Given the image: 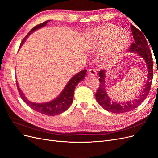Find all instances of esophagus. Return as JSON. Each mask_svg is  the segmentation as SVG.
<instances>
[{
  "label": "esophagus",
  "instance_id": "obj_1",
  "mask_svg": "<svg viewBox=\"0 0 158 158\" xmlns=\"http://www.w3.org/2000/svg\"><path fill=\"white\" fill-rule=\"evenodd\" d=\"M88 74L90 75V76H96V71H95V70H94V69H89L88 70Z\"/></svg>",
  "mask_w": 158,
  "mask_h": 158
}]
</instances>
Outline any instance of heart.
<instances>
[{"instance_id":"obj_1","label":"heart","mask_w":158,"mask_h":158,"mask_svg":"<svg viewBox=\"0 0 158 158\" xmlns=\"http://www.w3.org/2000/svg\"><path fill=\"white\" fill-rule=\"evenodd\" d=\"M128 33L113 24L99 26L87 33V48L90 52L102 51V64L110 66L120 59L129 43Z\"/></svg>"}]
</instances>
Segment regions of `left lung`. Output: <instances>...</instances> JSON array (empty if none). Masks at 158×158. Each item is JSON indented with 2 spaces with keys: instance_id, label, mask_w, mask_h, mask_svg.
Listing matches in <instances>:
<instances>
[{
  "instance_id": "left-lung-1",
  "label": "left lung",
  "mask_w": 158,
  "mask_h": 158,
  "mask_svg": "<svg viewBox=\"0 0 158 158\" xmlns=\"http://www.w3.org/2000/svg\"><path fill=\"white\" fill-rule=\"evenodd\" d=\"M131 27L135 41L131 45L128 51L133 52V53L138 54L144 59L148 69V80L144 86V88L143 89L142 93L137 98L133 99L132 101L117 103L116 102H113V100L110 98L107 95L106 84H105L106 70H100L99 72L100 77L99 80L100 84L97 92L95 94V98H96L98 103L103 109L107 110V111L114 113H123L132 111L140 105L143 101H144L148 94H149L153 76H154L153 74V59L149 45L148 44L146 40L147 37L146 38L145 37L146 35H143L144 33H143L133 25L131 24Z\"/></svg>"
}]
</instances>
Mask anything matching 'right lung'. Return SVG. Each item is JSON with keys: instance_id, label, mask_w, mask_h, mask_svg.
<instances>
[{"instance_id": "add662e5", "label": "right lung", "mask_w": 158, "mask_h": 158, "mask_svg": "<svg viewBox=\"0 0 158 158\" xmlns=\"http://www.w3.org/2000/svg\"><path fill=\"white\" fill-rule=\"evenodd\" d=\"M50 21L51 20L45 21L40 23V24L35 26L34 27H33L31 31L28 33L26 36L23 39L20 44V47L23 45V44L25 42L28 36H29L32 32L40 29V28L42 27L45 26L47 25V23ZM86 70H83L79 72L78 73L76 74L73 77L69 80V82L66 84L65 88L63 91H62V92L60 94L59 96L56 98L55 99L47 103H35L29 101V100L25 97V95H23L22 90L19 88L18 82H16V85L19 94H20L23 101L28 106L31 107V109H33L34 111L38 113L45 114V115L54 116L64 112L69 108L73 101L74 92L75 88L80 81L84 80L85 74H86Z\"/></svg>"}]
</instances>
